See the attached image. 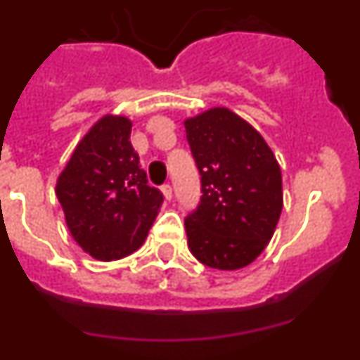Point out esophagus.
I'll return each mask as SVG.
<instances>
[{
  "label": "esophagus",
  "mask_w": 360,
  "mask_h": 360,
  "mask_svg": "<svg viewBox=\"0 0 360 360\" xmlns=\"http://www.w3.org/2000/svg\"><path fill=\"white\" fill-rule=\"evenodd\" d=\"M162 193H164V198L165 200L173 198V187H171L169 184H165V186H162Z\"/></svg>",
  "instance_id": "34e87169"
}]
</instances>
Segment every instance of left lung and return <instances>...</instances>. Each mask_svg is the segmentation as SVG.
Wrapping results in <instances>:
<instances>
[{"label":"left lung","instance_id":"obj_1","mask_svg":"<svg viewBox=\"0 0 360 360\" xmlns=\"http://www.w3.org/2000/svg\"><path fill=\"white\" fill-rule=\"evenodd\" d=\"M202 176V198L186 218L187 245L203 265L238 270L265 250L283 209L281 169L259 133L227 108L184 122Z\"/></svg>","mask_w":360,"mask_h":360}]
</instances>
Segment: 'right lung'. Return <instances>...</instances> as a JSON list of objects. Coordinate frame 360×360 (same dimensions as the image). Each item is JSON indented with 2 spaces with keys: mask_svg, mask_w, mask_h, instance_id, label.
I'll list each match as a JSON object with an SVG mask.
<instances>
[{
  "mask_svg": "<svg viewBox=\"0 0 360 360\" xmlns=\"http://www.w3.org/2000/svg\"><path fill=\"white\" fill-rule=\"evenodd\" d=\"M129 135L128 117L104 115L57 178L56 195L73 240L101 262L135 252L164 202L160 191L148 186Z\"/></svg>",
  "mask_w": 360,
  "mask_h": 360,
  "instance_id": "obj_1",
  "label": "right lung"
}]
</instances>
